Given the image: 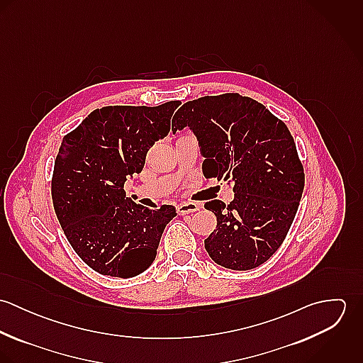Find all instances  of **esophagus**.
<instances>
[{"mask_svg": "<svg viewBox=\"0 0 363 363\" xmlns=\"http://www.w3.org/2000/svg\"><path fill=\"white\" fill-rule=\"evenodd\" d=\"M200 209V206L196 203H182L177 206V213L179 215H186V213H191Z\"/></svg>", "mask_w": 363, "mask_h": 363, "instance_id": "34e87169", "label": "esophagus"}]
</instances>
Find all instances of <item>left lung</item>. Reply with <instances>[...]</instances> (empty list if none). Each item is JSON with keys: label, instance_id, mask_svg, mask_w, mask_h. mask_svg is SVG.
Returning a JSON list of instances; mask_svg holds the SVG:
<instances>
[{"label": "left lung", "instance_id": "8db88e82", "mask_svg": "<svg viewBox=\"0 0 363 363\" xmlns=\"http://www.w3.org/2000/svg\"><path fill=\"white\" fill-rule=\"evenodd\" d=\"M173 133L189 127L204 157L203 173L233 184L235 199L204 204L216 229L204 240L216 264L246 271L282 245L299 207L303 166L295 141L264 104L238 94L204 96L173 116Z\"/></svg>", "mask_w": 363, "mask_h": 363}]
</instances>
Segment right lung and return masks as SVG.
<instances>
[{"instance_id":"right-lung-1","label":"right lung","mask_w":363,"mask_h":363,"mask_svg":"<svg viewBox=\"0 0 363 363\" xmlns=\"http://www.w3.org/2000/svg\"><path fill=\"white\" fill-rule=\"evenodd\" d=\"M179 104L104 106L62 138L52 173L54 211L75 253L102 275L133 278L150 268L177 215L173 206L137 204L123 187L169 134Z\"/></svg>"}]
</instances>
